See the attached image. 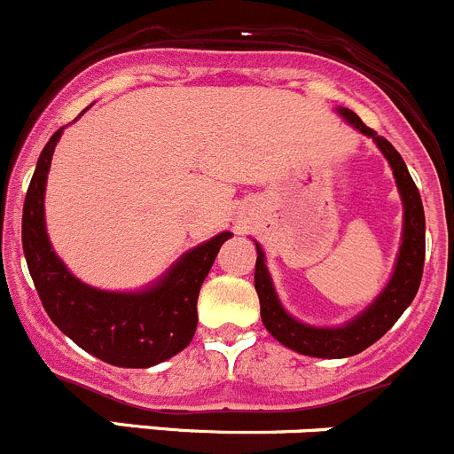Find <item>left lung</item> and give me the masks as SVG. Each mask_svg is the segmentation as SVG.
<instances>
[{
    "mask_svg": "<svg viewBox=\"0 0 454 454\" xmlns=\"http://www.w3.org/2000/svg\"><path fill=\"white\" fill-rule=\"evenodd\" d=\"M338 114L347 119L353 128L360 129L362 134L371 137L375 145L380 147L381 154L388 160L393 169L395 183H397L399 196L403 205V233L402 247H399L395 271L390 276L388 285L384 291L360 313L347 322L344 326H311L295 320L278 300L276 289H273L271 276L264 264V254L255 242L258 258H255V276L254 285L260 298V317L267 326L269 333L280 344L289 347L291 351H298L302 356L326 357V360H338V357H351L375 344L395 322L399 320L408 304L415 298L419 289L421 273H424V254H426V221H424V205H421L419 190L415 181L408 174L406 163L399 156V152L380 137L375 129L362 123L360 116L348 107H338Z\"/></svg>",
    "mask_w": 454,
    "mask_h": 454,
    "instance_id": "1",
    "label": "left lung"
}]
</instances>
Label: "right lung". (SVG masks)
<instances>
[{"instance_id":"1","label":"right lung","mask_w":454,"mask_h":454,"mask_svg":"<svg viewBox=\"0 0 454 454\" xmlns=\"http://www.w3.org/2000/svg\"><path fill=\"white\" fill-rule=\"evenodd\" d=\"M61 132L64 128L52 134L39 154L33 181L26 192L21 242L35 289L61 333L90 356L123 369L160 364L181 353L194 338L200 286L221 245L231 238V231L218 233L212 240L183 254L154 285L143 291L119 294L85 285L52 251L43 216L48 172Z\"/></svg>"}]
</instances>
